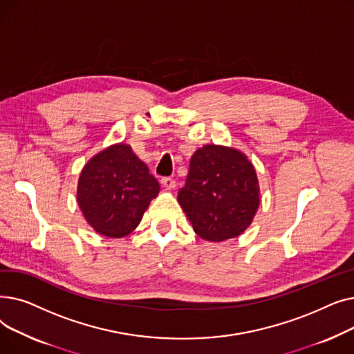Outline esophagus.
Wrapping results in <instances>:
<instances>
[{
    "mask_svg": "<svg viewBox=\"0 0 354 354\" xmlns=\"http://www.w3.org/2000/svg\"><path fill=\"white\" fill-rule=\"evenodd\" d=\"M160 183H162V187L166 189H174L176 187V183L172 178H162Z\"/></svg>",
    "mask_w": 354,
    "mask_h": 354,
    "instance_id": "esophagus-1",
    "label": "esophagus"
}]
</instances>
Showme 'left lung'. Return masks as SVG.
Wrapping results in <instances>:
<instances>
[{"label":"left lung","mask_w":354,"mask_h":354,"mask_svg":"<svg viewBox=\"0 0 354 354\" xmlns=\"http://www.w3.org/2000/svg\"><path fill=\"white\" fill-rule=\"evenodd\" d=\"M178 202L201 238L211 243L235 238L251 225L259 207L254 166L234 147L205 145L191 158Z\"/></svg>","instance_id":"obj_1"}]
</instances>
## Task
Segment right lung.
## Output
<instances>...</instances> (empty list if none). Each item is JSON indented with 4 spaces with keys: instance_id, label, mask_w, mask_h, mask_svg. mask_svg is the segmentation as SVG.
<instances>
[{
    "instance_id": "add662e5",
    "label": "right lung",
    "mask_w": 354,
    "mask_h": 354,
    "mask_svg": "<svg viewBox=\"0 0 354 354\" xmlns=\"http://www.w3.org/2000/svg\"><path fill=\"white\" fill-rule=\"evenodd\" d=\"M159 189L156 178L132 147L118 143L84 165L77 183V202L93 230L107 238H122L139 225Z\"/></svg>"
}]
</instances>
